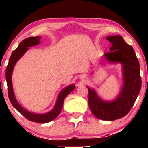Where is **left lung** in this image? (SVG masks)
<instances>
[{
  "label": "left lung",
  "mask_w": 148,
  "mask_h": 148,
  "mask_svg": "<svg viewBox=\"0 0 148 148\" xmlns=\"http://www.w3.org/2000/svg\"><path fill=\"white\" fill-rule=\"evenodd\" d=\"M111 43L110 52L104 57L110 62L123 64L124 85L118 97L112 101H103L95 90L88 89V104L96 118L112 121L123 118L130 111L141 88L140 64L132 46L127 44L120 35L108 36Z\"/></svg>",
  "instance_id": "1"
}]
</instances>
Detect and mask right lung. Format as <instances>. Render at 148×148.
Wrapping results in <instances>:
<instances>
[{"mask_svg":"<svg viewBox=\"0 0 148 148\" xmlns=\"http://www.w3.org/2000/svg\"><path fill=\"white\" fill-rule=\"evenodd\" d=\"M40 39H41V37H30L21 42L18 47L12 52L11 56L10 58L8 65L6 69L5 78L7 84H8V97H9L10 101L12 104V106L22 115H23L27 120L32 122H35V123H47L53 120L58 115L60 114L61 111H62V106H63L64 98L75 88V85H69V86L64 88L59 93L55 106L51 111L47 113H44V114H35V113H31V112L25 110L18 103L16 98H15L12 88V71L14 69L15 64L19 60L20 58L26 52V51L28 49V47L40 44Z\"/></svg>","mask_w":148,"mask_h":148,"instance_id":"1","label":"right lung"}]
</instances>
